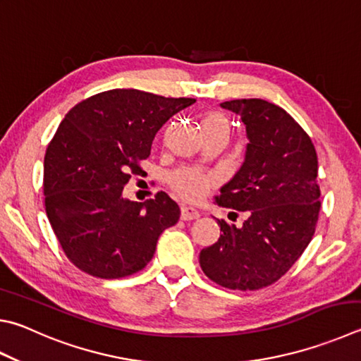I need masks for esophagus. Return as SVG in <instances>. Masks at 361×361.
<instances>
[{"mask_svg": "<svg viewBox=\"0 0 361 361\" xmlns=\"http://www.w3.org/2000/svg\"><path fill=\"white\" fill-rule=\"evenodd\" d=\"M200 216V212L197 208L189 207V205H183L181 207V219L183 221H191V219H197Z\"/></svg>", "mask_w": 361, "mask_h": 361, "instance_id": "obj_1", "label": "esophagus"}]
</instances>
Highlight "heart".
I'll list each match as a JSON object with an SVG mask.
<instances>
[{
    "mask_svg": "<svg viewBox=\"0 0 361 361\" xmlns=\"http://www.w3.org/2000/svg\"><path fill=\"white\" fill-rule=\"evenodd\" d=\"M224 130L228 133V121L224 115L221 114H208L203 116L202 120V130ZM173 188L178 191L183 197L186 199H199L207 191L209 180L205 175L197 173V172H181L173 176Z\"/></svg>",
    "mask_w": 361,
    "mask_h": 361,
    "instance_id": "b5f03b06",
    "label": "heart"
}]
</instances>
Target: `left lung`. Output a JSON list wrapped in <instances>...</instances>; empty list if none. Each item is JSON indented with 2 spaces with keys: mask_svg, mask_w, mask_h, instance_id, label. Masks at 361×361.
<instances>
[{
  "mask_svg": "<svg viewBox=\"0 0 361 361\" xmlns=\"http://www.w3.org/2000/svg\"><path fill=\"white\" fill-rule=\"evenodd\" d=\"M246 128L245 161L221 188L219 207L246 212L243 226L218 219L221 237L200 251V267L216 284L257 290L278 281L312 240L320 209L317 154L303 128L274 104H221Z\"/></svg>",
  "mask_w": 361,
  "mask_h": 361,
  "instance_id": "1",
  "label": "left lung"
}]
</instances>
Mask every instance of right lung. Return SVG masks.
<instances>
[{
    "mask_svg": "<svg viewBox=\"0 0 361 361\" xmlns=\"http://www.w3.org/2000/svg\"><path fill=\"white\" fill-rule=\"evenodd\" d=\"M194 102L118 88L78 102L60 123L44 159L45 212L82 271L104 279L140 271L159 235L178 222L180 208L166 192L133 202L123 189L142 172L162 124Z\"/></svg>",
    "mask_w": 361,
    "mask_h": 361,
    "instance_id": "add662e5",
    "label": "right lung"
}]
</instances>
